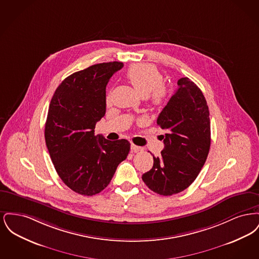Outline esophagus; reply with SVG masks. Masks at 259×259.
I'll return each instance as SVG.
<instances>
[{
	"mask_svg": "<svg viewBox=\"0 0 259 259\" xmlns=\"http://www.w3.org/2000/svg\"><path fill=\"white\" fill-rule=\"evenodd\" d=\"M131 149H132V151H134V152H139V151H142V150H143V148L138 147V146H136L134 144H132V145H131Z\"/></svg>",
	"mask_w": 259,
	"mask_h": 259,
	"instance_id": "34e87169",
	"label": "esophagus"
}]
</instances>
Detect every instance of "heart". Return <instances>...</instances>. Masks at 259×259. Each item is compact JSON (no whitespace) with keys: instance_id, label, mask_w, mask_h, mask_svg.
Wrapping results in <instances>:
<instances>
[{"instance_id":"1","label":"heart","mask_w":259,"mask_h":259,"mask_svg":"<svg viewBox=\"0 0 259 259\" xmlns=\"http://www.w3.org/2000/svg\"><path fill=\"white\" fill-rule=\"evenodd\" d=\"M126 77L135 88L136 91L143 97H148L153 106H161L167 98V88L162 84L163 75L158 69L150 64L132 65ZM110 96L107 97L109 102Z\"/></svg>"}]
</instances>
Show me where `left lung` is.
Returning <instances> with one entry per match:
<instances>
[{
	"label": "left lung",
	"mask_w": 259,
	"mask_h": 259,
	"mask_svg": "<svg viewBox=\"0 0 259 259\" xmlns=\"http://www.w3.org/2000/svg\"><path fill=\"white\" fill-rule=\"evenodd\" d=\"M166 131L159 157L142 177L148 188L170 196L184 191L197 178L209 154L210 124L207 101L188 77L178 80V89L157 118Z\"/></svg>",
	"instance_id": "obj_1"
}]
</instances>
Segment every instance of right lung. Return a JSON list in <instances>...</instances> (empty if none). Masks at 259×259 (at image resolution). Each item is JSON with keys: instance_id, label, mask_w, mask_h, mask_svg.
<instances>
[{"instance_id": "add662e5", "label": "right lung", "mask_w": 259, "mask_h": 259, "mask_svg": "<svg viewBox=\"0 0 259 259\" xmlns=\"http://www.w3.org/2000/svg\"><path fill=\"white\" fill-rule=\"evenodd\" d=\"M121 62L92 65L66 77L54 92L45 128L54 168L73 191L92 196L111 183L130 143L95 136V125L106 113V87Z\"/></svg>"}]
</instances>
